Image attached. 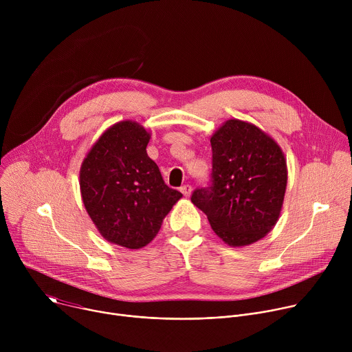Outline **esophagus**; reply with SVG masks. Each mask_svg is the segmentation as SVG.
<instances>
[{"instance_id": "34e87169", "label": "esophagus", "mask_w": 352, "mask_h": 352, "mask_svg": "<svg viewBox=\"0 0 352 352\" xmlns=\"http://www.w3.org/2000/svg\"><path fill=\"white\" fill-rule=\"evenodd\" d=\"M179 190L182 192V195H184V196L189 197V196H190V192H192V186H190V185H184V186H181V188H179Z\"/></svg>"}]
</instances>
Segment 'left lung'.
Returning a JSON list of instances; mask_svg holds the SVG:
<instances>
[{
    "label": "left lung",
    "mask_w": 352,
    "mask_h": 352,
    "mask_svg": "<svg viewBox=\"0 0 352 352\" xmlns=\"http://www.w3.org/2000/svg\"><path fill=\"white\" fill-rule=\"evenodd\" d=\"M210 186L197 188L192 204L230 246L262 239L276 226L287 188L281 147L256 125L226 121L210 138Z\"/></svg>",
    "instance_id": "obj_1"
}]
</instances>
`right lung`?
<instances>
[{
	"label": "right lung",
	"instance_id": "add662e5",
	"mask_svg": "<svg viewBox=\"0 0 352 352\" xmlns=\"http://www.w3.org/2000/svg\"><path fill=\"white\" fill-rule=\"evenodd\" d=\"M148 140L140 124L117 122L91 146L79 173L83 205L96 228L109 242L128 249L152 241L182 197L164 184L147 156Z\"/></svg>",
	"mask_w": 352,
	"mask_h": 352
}]
</instances>
